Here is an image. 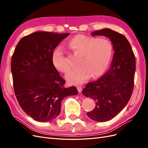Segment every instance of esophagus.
<instances>
[{"label": "esophagus", "mask_w": 148, "mask_h": 148, "mask_svg": "<svg viewBox=\"0 0 148 148\" xmlns=\"http://www.w3.org/2000/svg\"><path fill=\"white\" fill-rule=\"evenodd\" d=\"M77 89L79 92H81L82 91V88L81 86H78L77 87Z\"/></svg>", "instance_id": "34e87169"}]
</instances>
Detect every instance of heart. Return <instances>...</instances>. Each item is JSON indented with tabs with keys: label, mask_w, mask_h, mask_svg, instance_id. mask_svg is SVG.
Instances as JSON below:
<instances>
[{
	"label": "heart",
	"mask_w": 148,
	"mask_h": 148,
	"mask_svg": "<svg viewBox=\"0 0 148 148\" xmlns=\"http://www.w3.org/2000/svg\"><path fill=\"white\" fill-rule=\"evenodd\" d=\"M72 52L80 56L78 62L79 68L71 71L66 76L70 84L78 85L91 77H100L106 70L112 56V45L108 39L96 38L79 34L69 41ZM52 63L57 70L66 73L71 69L63 48L57 47L52 56Z\"/></svg>",
	"instance_id": "1"
}]
</instances>
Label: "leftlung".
<instances>
[{"mask_svg":"<svg viewBox=\"0 0 148 148\" xmlns=\"http://www.w3.org/2000/svg\"><path fill=\"white\" fill-rule=\"evenodd\" d=\"M92 36H104L113 44L114 53L109 70L94 82L88 83L82 91L96 102L87 115L97 122L112 119L126 106L132 95L136 70L135 54L127 39L110 29L91 33Z\"/></svg>","mask_w":148,"mask_h":148,"instance_id":"8db88e82","label":"left lung"}]
</instances>
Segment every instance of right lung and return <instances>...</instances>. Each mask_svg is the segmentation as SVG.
I'll return each instance as SVG.
<instances>
[{
	"label": "right lung",
	"instance_id": "right-lung-1",
	"mask_svg": "<svg viewBox=\"0 0 148 148\" xmlns=\"http://www.w3.org/2000/svg\"><path fill=\"white\" fill-rule=\"evenodd\" d=\"M69 33L37 31L22 38L11 61L13 88L21 109L34 120L47 122L59 115L64 97L77 95L65 88L52 60L53 51Z\"/></svg>",
	"mask_w": 148,
	"mask_h": 148
}]
</instances>
